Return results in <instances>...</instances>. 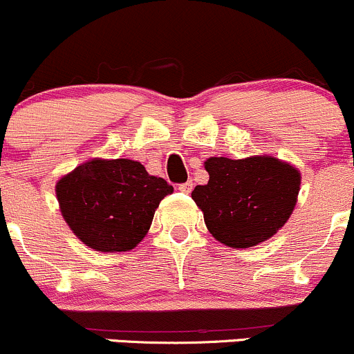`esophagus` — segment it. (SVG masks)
<instances>
[{"instance_id": "esophagus-1", "label": "esophagus", "mask_w": 354, "mask_h": 354, "mask_svg": "<svg viewBox=\"0 0 354 354\" xmlns=\"http://www.w3.org/2000/svg\"><path fill=\"white\" fill-rule=\"evenodd\" d=\"M178 189L181 191V193H191V189H193V181H186V183H183V185H180L178 186Z\"/></svg>"}]
</instances>
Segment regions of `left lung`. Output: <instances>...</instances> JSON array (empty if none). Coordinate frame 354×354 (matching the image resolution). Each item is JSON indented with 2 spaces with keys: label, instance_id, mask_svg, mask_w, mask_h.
Wrapping results in <instances>:
<instances>
[{
  "label": "left lung",
  "instance_id": "left-lung-1",
  "mask_svg": "<svg viewBox=\"0 0 354 354\" xmlns=\"http://www.w3.org/2000/svg\"><path fill=\"white\" fill-rule=\"evenodd\" d=\"M209 180L191 193L206 228L230 248H251L274 236L293 214L301 173L270 154L205 161Z\"/></svg>",
  "mask_w": 354,
  "mask_h": 354
}]
</instances>
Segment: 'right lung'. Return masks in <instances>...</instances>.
I'll list each match as a JSON object with an SVG mask.
<instances>
[{
    "instance_id": "obj_1",
    "label": "right lung",
    "mask_w": 354,
    "mask_h": 354,
    "mask_svg": "<svg viewBox=\"0 0 354 354\" xmlns=\"http://www.w3.org/2000/svg\"><path fill=\"white\" fill-rule=\"evenodd\" d=\"M64 221L80 241L101 253L129 251L151 226L161 200L173 193L140 161L93 158L56 183Z\"/></svg>"
}]
</instances>
